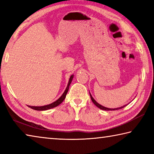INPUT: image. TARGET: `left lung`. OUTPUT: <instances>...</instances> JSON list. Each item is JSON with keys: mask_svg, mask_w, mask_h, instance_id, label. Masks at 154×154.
<instances>
[{"mask_svg": "<svg viewBox=\"0 0 154 154\" xmlns=\"http://www.w3.org/2000/svg\"><path fill=\"white\" fill-rule=\"evenodd\" d=\"M90 98H91V100H92V101L93 102V103L94 104V105L97 106V107H98L99 109H102V110H104V111H115V110H118V109H122V108H124V106H127V105L128 104H126V105H124V106H120V107H118V108H115V109H111V108H107V107H105V106H103V105H100V104H98L97 102H96V101L94 100V98L92 97V96L91 95V94H90Z\"/></svg>", "mask_w": 154, "mask_h": 154, "instance_id": "left-lung-1", "label": "left lung"}]
</instances>
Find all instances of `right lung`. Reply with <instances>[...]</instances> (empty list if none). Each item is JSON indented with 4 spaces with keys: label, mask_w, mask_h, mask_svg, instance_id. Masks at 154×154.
<instances>
[{
    "label": "right lung",
    "mask_w": 154,
    "mask_h": 154,
    "mask_svg": "<svg viewBox=\"0 0 154 154\" xmlns=\"http://www.w3.org/2000/svg\"><path fill=\"white\" fill-rule=\"evenodd\" d=\"M73 77L74 75H72L71 77L69 78V83H68V85L66 86V90L64 92V93L62 94V95L60 97L58 100H56L55 102L52 103L51 104H49V105H44V106H30V105H28V106H29L31 109H34V110H36V111H45V110H48V109H50L52 108H54L56 107V106H58L59 105H60V104L63 102V100L66 98V94L68 92V91H69V85L71 84V82H72V80L73 79Z\"/></svg>",
    "instance_id": "obj_1"
}]
</instances>
